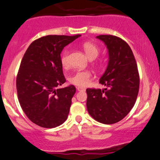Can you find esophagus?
I'll list each match as a JSON object with an SVG mask.
<instances>
[{
	"label": "esophagus",
	"instance_id": "esophagus-1",
	"mask_svg": "<svg viewBox=\"0 0 160 160\" xmlns=\"http://www.w3.org/2000/svg\"><path fill=\"white\" fill-rule=\"evenodd\" d=\"M77 89H78V91H85V89L82 87H80V86H78V87H77Z\"/></svg>",
	"mask_w": 160,
	"mask_h": 160
}]
</instances>
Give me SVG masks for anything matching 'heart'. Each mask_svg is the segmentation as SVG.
I'll use <instances>...</instances> for the list:
<instances>
[{"instance_id": "1", "label": "heart", "mask_w": 160, "mask_h": 160, "mask_svg": "<svg viewBox=\"0 0 160 160\" xmlns=\"http://www.w3.org/2000/svg\"><path fill=\"white\" fill-rule=\"evenodd\" d=\"M82 48H83L86 54L89 57V59L93 60L98 56L99 49L94 43H90V42H86L82 44ZM68 58V51H65L61 57V63L64 68H68L69 66ZM91 76V72L89 71H78L70 77L69 82L75 86H85L89 82Z\"/></svg>"}]
</instances>
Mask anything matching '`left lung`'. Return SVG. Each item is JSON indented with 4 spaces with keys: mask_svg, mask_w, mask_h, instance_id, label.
Here are the masks:
<instances>
[{
    "mask_svg": "<svg viewBox=\"0 0 160 160\" xmlns=\"http://www.w3.org/2000/svg\"><path fill=\"white\" fill-rule=\"evenodd\" d=\"M108 52L107 68L99 79L105 89H87L86 108L95 120L104 124L119 122L136 102L139 74L132 51L124 40L113 35H99Z\"/></svg>",
    "mask_w": 160,
    "mask_h": 160,
    "instance_id": "8db88e82",
    "label": "left lung"
}]
</instances>
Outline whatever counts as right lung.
I'll return each instance as SVG.
<instances>
[{
	"label": "right lung",
	"instance_id": "1",
	"mask_svg": "<svg viewBox=\"0 0 160 160\" xmlns=\"http://www.w3.org/2000/svg\"><path fill=\"white\" fill-rule=\"evenodd\" d=\"M79 37H43L32 42L24 54L16 78L18 99L29 120L38 126L55 128L67 120L76 88L57 89L66 82L61 53Z\"/></svg>",
	"mask_w": 160,
	"mask_h": 160
}]
</instances>
